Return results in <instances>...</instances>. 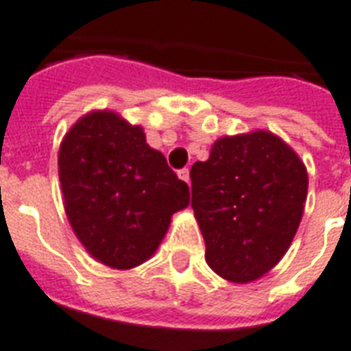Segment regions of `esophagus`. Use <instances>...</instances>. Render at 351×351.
<instances>
[{"label": "esophagus", "mask_w": 351, "mask_h": 351, "mask_svg": "<svg viewBox=\"0 0 351 351\" xmlns=\"http://www.w3.org/2000/svg\"><path fill=\"white\" fill-rule=\"evenodd\" d=\"M178 178H180V180H184V182L186 184H190V169H180V171H178Z\"/></svg>", "instance_id": "esophagus-1"}]
</instances>
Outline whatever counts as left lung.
Returning a JSON list of instances; mask_svg holds the SVG:
<instances>
[{"label":"left lung","mask_w":351,"mask_h":351,"mask_svg":"<svg viewBox=\"0 0 351 351\" xmlns=\"http://www.w3.org/2000/svg\"><path fill=\"white\" fill-rule=\"evenodd\" d=\"M191 208L206 263L237 284L258 280L286 254L301 223L308 175L299 156L269 131L221 137L195 161Z\"/></svg>","instance_id":"1"}]
</instances>
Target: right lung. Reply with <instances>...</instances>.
Masks as SVG:
<instances>
[{"label":"right lung","instance_id":"right-lung-1","mask_svg":"<svg viewBox=\"0 0 351 351\" xmlns=\"http://www.w3.org/2000/svg\"><path fill=\"white\" fill-rule=\"evenodd\" d=\"M60 182L73 231L93 258L133 269L152 256L190 188L138 125L114 112H90L60 146Z\"/></svg>","mask_w":351,"mask_h":351}]
</instances>
